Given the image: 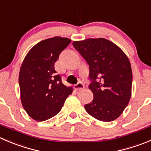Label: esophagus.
Masks as SVG:
<instances>
[{
    "mask_svg": "<svg viewBox=\"0 0 151 151\" xmlns=\"http://www.w3.org/2000/svg\"><path fill=\"white\" fill-rule=\"evenodd\" d=\"M84 84H82L81 82H78V84H76V85L74 86V88L76 89V90H81V89L84 88Z\"/></svg>",
    "mask_w": 151,
    "mask_h": 151,
    "instance_id": "obj_1",
    "label": "esophagus"
}]
</instances>
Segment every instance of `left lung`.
Masks as SVG:
<instances>
[{
	"mask_svg": "<svg viewBox=\"0 0 151 151\" xmlns=\"http://www.w3.org/2000/svg\"><path fill=\"white\" fill-rule=\"evenodd\" d=\"M73 46L89 65V89L93 99L85 104L90 116L102 122L117 119L131 96L133 76L124 52L104 38L73 41Z\"/></svg>",
	"mask_w": 151,
	"mask_h": 151,
	"instance_id": "8db88e82",
	"label": "left lung"
}]
</instances>
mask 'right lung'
<instances>
[{"mask_svg":"<svg viewBox=\"0 0 151 151\" xmlns=\"http://www.w3.org/2000/svg\"><path fill=\"white\" fill-rule=\"evenodd\" d=\"M71 40L54 37L38 43L29 51L21 65L19 86L22 105L33 119L43 122L58 114L73 93L61 82L55 63Z\"/></svg>","mask_w":151,"mask_h":151,"instance_id":"1","label":"right lung"}]
</instances>
